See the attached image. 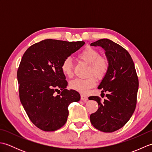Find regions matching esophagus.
I'll use <instances>...</instances> for the list:
<instances>
[{
    "label": "esophagus",
    "instance_id": "obj_1",
    "mask_svg": "<svg viewBox=\"0 0 152 152\" xmlns=\"http://www.w3.org/2000/svg\"><path fill=\"white\" fill-rule=\"evenodd\" d=\"M81 99L82 100V101L84 102H86L87 101H88V97L86 95H81Z\"/></svg>",
    "mask_w": 152,
    "mask_h": 152
}]
</instances>
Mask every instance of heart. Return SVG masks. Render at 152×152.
<instances>
[{
	"label": "heart",
	"mask_w": 152,
	"mask_h": 152,
	"mask_svg": "<svg viewBox=\"0 0 152 152\" xmlns=\"http://www.w3.org/2000/svg\"><path fill=\"white\" fill-rule=\"evenodd\" d=\"M78 57L80 60L89 65L88 76H93L101 80L107 73L109 68V61L106 57L101 56L98 50L91 47H87L80 52ZM61 70L66 76L71 78L73 75V64L70 58H66L61 64ZM96 80L93 76L86 79L77 78L70 82V88L79 93L86 94L90 89L95 87Z\"/></svg>",
	"instance_id": "b5f03b06"
}]
</instances>
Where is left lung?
Returning a JSON list of instances; mask_svg holds the SVG:
<instances>
[{
  "instance_id": "8db88e82",
  "label": "left lung",
  "mask_w": 152,
  "mask_h": 152,
  "mask_svg": "<svg viewBox=\"0 0 152 152\" xmlns=\"http://www.w3.org/2000/svg\"><path fill=\"white\" fill-rule=\"evenodd\" d=\"M90 45L102 48L109 61L108 72L98 87L102 90L101 95L104 96L103 93H106V99L101 102L97 96H89V100L99 104L97 111L90 115V121L96 129L112 133L124 127L134 112L138 89L137 74L130 54L119 44L104 38Z\"/></svg>"
}]
</instances>
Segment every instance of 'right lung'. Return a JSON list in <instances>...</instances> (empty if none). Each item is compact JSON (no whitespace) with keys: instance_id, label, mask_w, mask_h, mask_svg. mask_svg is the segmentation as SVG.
<instances>
[{"instance_id":"right-lung-1","label":"right lung","mask_w":152,"mask_h":152,"mask_svg":"<svg viewBox=\"0 0 152 152\" xmlns=\"http://www.w3.org/2000/svg\"><path fill=\"white\" fill-rule=\"evenodd\" d=\"M84 44L46 39L32 45L23 56L17 73L19 99L40 129L54 131L62 127L69 116L68 106L80 100L78 92L66 89L68 83L61 66ZM57 91L60 95L55 96Z\"/></svg>"}]
</instances>
